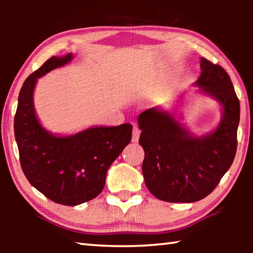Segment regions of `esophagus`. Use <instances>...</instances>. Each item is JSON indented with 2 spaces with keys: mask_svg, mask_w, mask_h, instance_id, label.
I'll list each match as a JSON object with an SVG mask.
<instances>
[{
  "mask_svg": "<svg viewBox=\"0 0 253 253\" xmlns=\"http://www.w3.org/2000/svg\"><path fill=\"white\" fill-rule=\"evenodd\" d=\"M139 135H140V129L138 127H134V129H132V138L131 140L134 143H137L139 139Z\"/></svg>",
  "mask_w": 253,
  "mask_h": 253,
  "instance_id": "esophagus-1",
  "label": "esophagus"
}]
</instances>
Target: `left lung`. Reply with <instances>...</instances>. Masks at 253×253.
Returning a JSON list of instances; mask_svg holds the SVG:
<instances>
[{
  "mask_svg": "<svg viewBox=\"0 0 253 253\" xmlns=\"http://www.w3.org/2000/svg\"><path fill=\"white\" fill-rule=\"evenodd\" d=\"M201 75L194 85L222 107L215 129L195 136L181 117L153 107L138 116L139 144L145 152L144 181L148 191L165 202L192 203L216 187L237 153L240 102L232 81L221 66L201 58Z\"/></svg>",
  "mask_w": 253,
  "mask_h": 253,
  "instance_id": "obj_1",
  "label": "left lung"
}]
</instances>
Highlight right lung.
Returning a JSON list of instances; mask_svg holds the SVG:
<instances>
[{
	"label": "right lung",
	"mask_w": 253,
	"mask_h": 253,
	"mask_svg": "<svg viewBox=\"0 0 253 253\" xmlns=\"http://www.w3.org/2000/svg\"><path fill=\"white\" fill-rule=\"evenodd\" d=\"M74 54L52 57L30 75L21 88L14 135L21 168L33 187L55 203L79 205L100 194L109 166L131 139L130 124L93 126L72 135L46 130L36 114L38 78L69 63Z\"/></svg>",
	"instance_id": "obj_1"
}]
</instances>
